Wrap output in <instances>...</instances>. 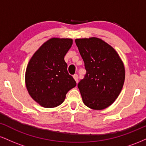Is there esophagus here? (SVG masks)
Masks as SVG:
<instances>
[{
  "instance_id": "obj_1",
  "label": "esophagus",
  "mask_w": 146,
  "mask_h": 146,
  "mask_svg": "<svg viewBox=\"0 0 146 146\" xmlns=\"http://www.w3.org/2000/svg\"><path fill=\"white\" fill-rule=\"evenodd\" d=\"M73 78H74V79H75V81H76V82H78V74H75L74 75H73Z\"/></svg>"
}]
</instances>
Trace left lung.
<instances>
[{
	"mask_svg": "<svg viewBox=\"0 0 146 146\" xmlns=\"http://www.w3.org/2000/svg\"><path fill=\"white\" fill-rule=\"evenodd\" d=\"M86 73L78 87L84 104L102 110L115 102L125 80L123 64L115 50L100 38L75 40Z\"/></svg>",
	"mask_w": 146,
	"mask_h": 146,
	"instance_id": "left-lung-1",
	"label": "left lung"
}]
</instances>
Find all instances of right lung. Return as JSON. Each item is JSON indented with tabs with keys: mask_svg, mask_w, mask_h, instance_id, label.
I'll return each instance as SVG.
<instances>
[{
	"mask_svg": "<svg viewBox=\"0 0 146 146\" xmlns=\"http://www.w3.org/2000/svg\"><path fill=\"white\" fill-rule=\"evenodd\" d=\"M73 44L69 38L48 40L33 54L27 65L25 83L29 95L45 108L61 104L76 82L67 71L64 56Z\"/></svg>",
	"mask_w": 146,
	"mask_h": 146,
	"instance_id": "add662e5",
	"label": "right lung"
}]
</instances>
